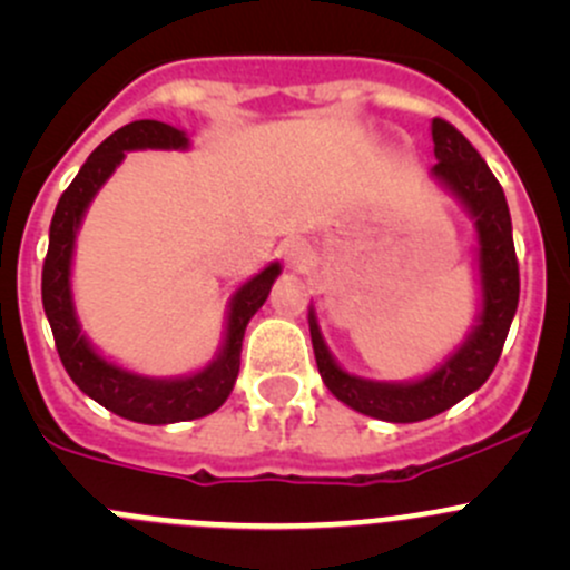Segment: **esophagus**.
I'll return each instance as SVG.
<instances>
[{
    "label": "esophagus",
    "mask_w": 570,
    "mask_h": 570,
    "mask_svg": "<svg viewBox=\"0 0 570 570\" xmlns=\"http://www.w3.org/2000/svg\"><path fill=\"white\" fill-rule=\"evenodd\" d=\"M281 256H284L286 267L295 269V273H306V269H312V264H314L312 248H308L306 243H301V239H292V243H286L284 248H281Z\"/></svg>",
    "instance_id": "obj_1"
}]
</instances>
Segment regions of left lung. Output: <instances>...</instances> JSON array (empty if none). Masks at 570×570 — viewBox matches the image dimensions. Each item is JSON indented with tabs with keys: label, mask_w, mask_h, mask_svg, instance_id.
Returning <instances> with one entry per match:
<instances>
[{
	"label": "left lung",
	"mask_w": 570,
	"mask_h": 570,
	"mask_svg": "<svg viewBox=\"0 0 570 570\" xmlns=\"http://www.w3.org/2000/svg\"><path fill=\"white\" fill-rule=\"evenodd\" d=\"M433 142L435 159H439L433 174L469 206L471 215L476 217V232H480L482 314L469 342L424 381L389 386V383L361 381L338 370L336 361L327 355L314 314L308 320L314 358L331 394L358 413L383 419V422H422V419L439 416L463 396L476 392L491 377L502 355L510 322L519 308V258H515L513 226H510L502 184L450 120L433 118Z\"/></svg>",
	"instance_id": "obj_1"
}]
</instances>
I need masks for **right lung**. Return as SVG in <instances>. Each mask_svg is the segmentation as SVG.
<instances>
[{
	"label": "right lung",
	"instance_id": "obj_1",
	"mask_svg": "<svg viewBox=\"0 0 570 570\" xmlns=\"http://www.w3.org/2000/svg\"><path fill=\"white\" fill-rule=\"evenodd\" d=\"M187 137L159 120H135L120 126L107 137L99 148L88 157L77 178L68 184L66 193L57 200L55 217L49 228V250L43 258V278H40V295H43V312L49 317L51 333H55L57 353L71 381L85 394L94 396L99 405L118 416L142 424H170L200 419L217 411L232 394L234 381L239 375V353H243L245 327L253 314L267 301L269 286L278 278L281 267L269 264L267 269L250 278L243 289L234 295L232 314H228V336L220 358L204 372L181 381H148V377L129 375L118 366L107 364L105 358L90 350L85 336L79 333L77 317H73L71 286V253L73 237H77L79 220L88 209L96 189L107 181L115 165L124 159V151L135 148H184Z\"/></svg>",
	"mask_w": 570,
	"mask_h": 570
}]
</instances>
